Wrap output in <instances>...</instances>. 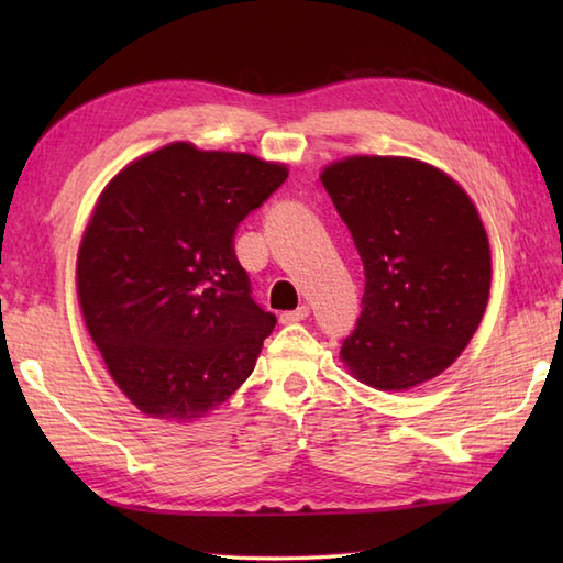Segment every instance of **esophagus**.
Wrapping results in <instances>:
<instances>
[{
	"instance_id": "obj_1",
	"label": "esophagus",
	"mask_w": 563,
	"mask_h": 563,
	"mask_svg": "<svg viewBox=\"0 0 563 563\" xmlns=\"http://www.w3.org/2000/svg\"><path fill=\"white\" fill-rule=\"evenodd\" d=\"M307 317H309V307L302 305V307L292 309V312H283L280 321H283V324H297V321H305Z\"/></svg>"
}]
</instances>
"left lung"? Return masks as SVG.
Listing matches in <instances>:
<instances>
[{"label":"left lung","instance_id":"8db88e82","mask_svg":"<svg viewBox=\"0 0 563 563\" xmlns=\"http://www.w3.org/2000/svg\"><path fill=\"white\" fill-rule=\"evenodd\" d=\"M365 266L363 314L343 341L351 377L406 391L470 345L492 290V246L466 190L411 157L353 154L321 169Z\"/></svg>","mask_w":563,"mask_h":563}]
</instances>
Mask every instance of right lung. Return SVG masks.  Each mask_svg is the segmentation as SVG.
Listing matches in <instances>:
<instances>
[{"label": "right lung", "mask_w": 563, "mask_h": 563, "mask_svg": "<svg viewBox=\"0 0 563 563\" xmlns=\"http://www.w3.org/2000/svg\"><path fill=\"white\" fill-rule=\"evenodd\" d=\"M285 178L283 162L169 142L103 186L81 232L77 297L142 413L200 421L254 373L275 317L251 300L232 239Z\"/></svg>", "instance_id": "1"}]
</instances>
